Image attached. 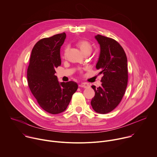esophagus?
I'll return each instance as SVG.
<instances>
[{
    "instance_id": "esophagus-1",
    "label": "esophagus",
    "mask_w": 157,
    "mask_h": 157,
    "mask_svg": "<svg viewBox=\"0 0 157 157\" xmlns=\"http://www.w3.org/2000/svg\"><path fill=\"white\" fill-rule=\"evenodd\" d=\"M79 86L81 87H84V88H87L89 87V85L88 83H86V82H82L81 83V84H79Z\"/></svg>"
}]
</instances>
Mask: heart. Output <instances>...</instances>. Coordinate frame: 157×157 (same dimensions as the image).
Wrapping results in <instances>:
<instances>
[{
	"label": "heart",
	"instance_id": "1",
	"mask_svg": "<svg viewBox=\"0 0 157 157\" xmlns=\"http://www.w3.org/2000/svg\"><path fill=\"white\" fill-rule=\"evenodd\" d=\"M77 46L78 47V48L80 49V50L81 51V52L83 54H85L86 53H91L92 50H93V45L91 44V43L89 42L87 40H79L77 42ZM68 50V47H66L64 48L63 50V56L65 57L67 52Z\"/></svg>",
	"mask_w": 157,
	"mask_h": 157
}]
</instances>
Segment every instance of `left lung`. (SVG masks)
Here are the masks:
<instances>
[{
    "mask_svg": "<svg viewBox=\"0 0 157 157\" xmlns=\"http://www.w3.org/2000/svg\"><path fill=\"white\" fill-rule=\"evenodd\" d=\"M101 52L96 69L102 74L101 86H92L95 96L91 104L99 114H107L121 102L128 82L127 58L121 44L114 39L98 35Z\"/></svg>",
    "mask_w": 157,
    "mask_h": 157,
    "instance_id": "obj_1",
    "label": "left lung"
}]
</instances>
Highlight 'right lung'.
<instances>
[{
	"label": "right lung",
	"instance_id": "add662e5",
	"mask_svg": "<svg viewBox=\"0 0 157 157\" xmlns=\"http://www.w3.org/2000/svg\"><path fill=\"white\" fill-rule=\"evenodd\" d=\"M66 33L40 40L33 47L27 70L30 91L44 110L52 114L64 111L73 94L77 91L76 82L59 83L55 75V68L61 64L60 48Z\"/></svg>",
	"mask_w": 157,
	"mask_h": 157
}]
</instances>
